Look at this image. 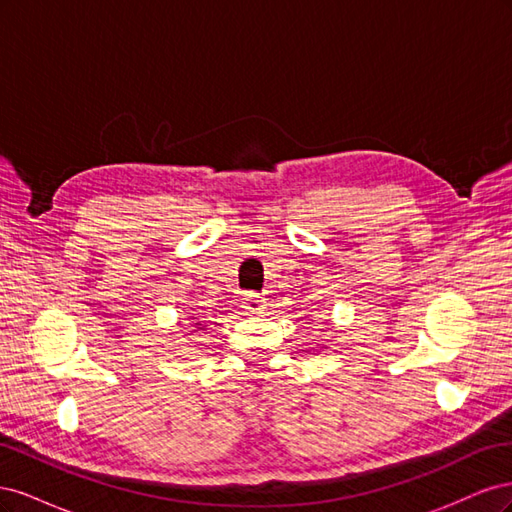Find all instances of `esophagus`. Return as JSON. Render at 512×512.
Wrapping results in <instances>:
<instances>
[{
    "label": "esophagus",
    "mask_w": 512,
    "mask_h": 512,
    "mask_svg": "<svg viewBox=\"0 0 512 512\" xmlns=\"http://www.w3.org/2000/svg\"><path fill=\"white\" fill-rule=\"evenodd\" d=\"M243 309L247 314H260L262 309H265V305H262V299L258 297L256 292H250L247 297L243 299Z\"/></svg>",
    "instance_id": "obj_1"
}]
</instances>
